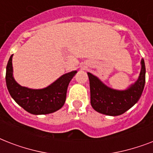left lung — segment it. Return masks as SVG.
Wrapping results in <instances>:
<instances>
[{
    "label": "left lung",
    "mask_w": 153,
    "mask_h": 153,
    "mask_svg": "<svg viewBox=\"0 0 153 153\" xmlns=\"http://www.w3.org/2000/svg\"><path fill=\"white\" fill-rule=\"evenodd\" d=\"M140 63L139 78L135 83L125 91L109 88L98 78L88 72L91 104L94 109L109 116H118L133 107L140 99L145 84V65L143 59Z\"/></svg>",
    "instance_id": "1"
}]
</instances>
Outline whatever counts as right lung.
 I'll list each match as a JSON object with an SVG mask.
<instances>
[{"label": "right lung", "mask_w": 153, "mask_h": 153, "mask_svg": "<svg viewBox=\"0 0 153 153\" xmlns=\"http://www.w3.org/2000/svg\"><path fill=\"white\" fill-rule=\"evenodd\" d=\"M13 55L6 67V85L11 97L19 105L30 114H48L57 111L64 105L69 82L77 71L69 72L44 89H29L15 81L13 75Z\"/></svg>", "instance_id": "1"}]
</instances>
